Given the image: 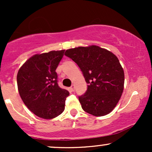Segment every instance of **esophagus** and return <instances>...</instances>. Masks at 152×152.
<instances>
[{"label":"esophagus","mask_w":152,"mask_h":152,"mask_svg":"<svg viewBox=\"0 0 152 152\" xmlns=\"http://www.w3.org/2000/svg\"><path fill=\"white\" fill-rule=\"evenodd\" d=\"M74 88H75V86L74 84L71 85V86L70 87V89L71 90V91H74Z\"/></svg>","instance_id":"34e87169"}]
</instances>
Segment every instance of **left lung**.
<instances>
[{
    "label": "left lung",
    "instance_id": "1",
    "mask_svg": "<svg viewBox=\"0 0 152 152\" xmlns=\"http://www.w3.org/2000/svg\"><path fill=\"white\" fill-rule=\"evenodd\" d=\"M65 55L77 64L88 84L86 93L78 97L83 111L95 116L111 112L124 85V72L116 56L95 45L70 48Z\"/></svg>",
    "mask_w": 152,
    "mask_h": 152
}]
</instances>
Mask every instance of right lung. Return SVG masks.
<instances>
[{
  "mask_svg": "<svg viewBox=\"0 0 152 152\" xmlns=\"http://www.w3.org/2000/svg\"><path fill=\"white\" fill-rule=\"evenodd\" d=\"M64 51L35 54L23 64L17 74L22 101L35 115L44 119L56 118L65 109L69 92L58 86L56 72Z\"/></svg>",
  "mask_w": 152,
  "mask_h": 152,
  "instance_id": "add662e5",
  "label": "right lung"
}]
</instances>
